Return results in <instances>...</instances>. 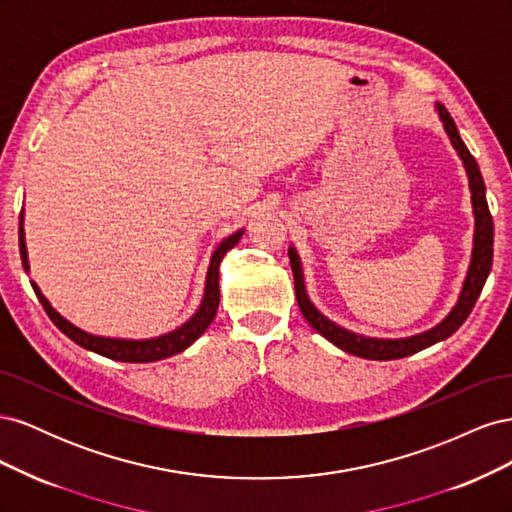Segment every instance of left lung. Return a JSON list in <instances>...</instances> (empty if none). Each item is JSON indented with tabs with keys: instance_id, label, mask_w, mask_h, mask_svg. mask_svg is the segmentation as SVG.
I'll return each mask as SVG.
<instances>
[{
	"instance_id": "8db88e82",
	"label": "left lung",
	"mask_w": 512,
	"mask_h": 512,
	"mask_svg": "<svg viewBox=\"0 0 512 512\" xmlns=\"http://www.w3.org/2000/svg\"><path fill=\"white\" fill-rule=\"evenodd\" d=\"M436 111L438 117L444 126V132L451 138V145L455 147L457 156L463 162V168H466L468 183H470V194H472V213H474V247H472V258H470V267L466 273V280H463L459 299L453 305L448 316L438 322L436 327L416 333L410 337H399V339H384V337H367L361 333L348 331L344 327H339L333 320H329L324 314H320L316 305L309 301L307 297V288H305V277H303V267H301V258L294 250V245L288 247V256H290V267L294 275V292H297V303L303 318L312 324V329H316L324 339H329L333 346L339 350H344L348 354L361 356V359L369 361H391V359H404V356H410L414 352H421L433 344L442 342V339L451 337L466 318L470 316L472 307L476 299L480 297V290H483L489 271H491V262H493V220L487 207V196H485V181L483 175H480V168L474 160L472 153L468 151L466 143L461 141L459 130L455 126V121L451 113L446 108L436 102Z\"/></svg>"
}]
</instances>
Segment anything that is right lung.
<instances>
[{
  "label": "right lung",
  "instance_id": "right-lung-1",
  "mask_svg": "<svg viewBox=\"0 0 512 512\" xmlns=\"http://www.w3.org/2000/svg\"><path fill=\"white\" fill-rule=\"evenodd\" d=\"M23 218H25V213L21 211V218H19V250H21L23 269L29 271ZM243 232L245 230L239 228L237 232H232V235H228L218 247H215V252L211 254L207 277H205L203 301H200L194 316L190 320H185L181 327H177L175 331L158 335V337L123 339V337H102V335L87 333V331L79 329V327H76V324H72L70 320H66L64 316H61L57 309L49 303V299L44 297L42 290L38 288L36 282H32V288L36 292L38 301L42 303L44 312L49 314V318L53 320L55 327L64 335H68L72 342L79 344L81 348L91 350V352H96V354H102V356H106V359L121 361V363H153V361H162V359H168V356L183 352L185 348H190L196 342V339L209 329V324L213 322L215 314H218V305H220V265H222L224 256L228 254V250H232V247L239 243Z\"/></svg>",
  "mask_w": 512,
  "mask_h": 512
}]
</instances>
